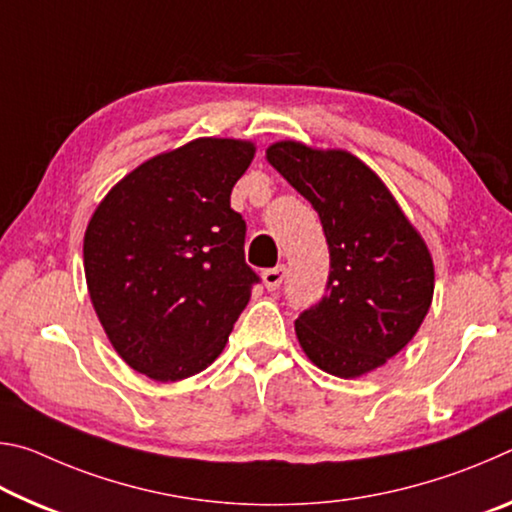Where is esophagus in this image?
Listing matches in <instances>:
<instances>
[{
	"label": "esophagus",
	"mask_w": 512,
	"mask_h": 512,
	"mask_svg": "<svg viewBox=\"0 0 512 512\" xmlns=\"http://www.w3.org/2000/svg\"><path fill=\"white\" fill-rule=\"evenodd\" d=\"M284 275H287V268H284V264H277L275 268H266V271L262 273V280L266 284V289L268 291L280 289Z\"/></svg>",
	"instance_id": "esophagus-1"
}]
</instances>
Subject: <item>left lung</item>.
<instances>
[{
  "instance_id": "8db88e82",
  "label": "left lung",
  "mask_w": 512,
  "mask_h": 512,
  "mask_svg": "<svg viewBox=\"0 0 512 512\" xmlns=\"http://www.w3.org/2000/svg\"><path fill=\"white\" fill-rule=\"evenodd\" d=\"M266 160L318 212L329 246L327 293L296 320L302 350L343 379L384 366L431 307L427 244L377 173L352 153L289 140L268 146Z\"/></svg>"
}]
</instances>
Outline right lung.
Here are the masks:
<instances>
[{"instance_id": "right-lung-1", "label": "right lung", "mask_w": 512, "mask_h": 512, "mask_svg": "<svg viewBox=\"0 0 512 512\" xmlns=\"http://www.w3.org/2000/svg\"><path fill=\"white\" fill-rule=\"evenodd\" d=\"M253 158V142L201 137L140 164L94 210L83 239L90 300L142 375L205 370L246 309L259 277L230 194Z\"/></svg>"}]
</instances>
